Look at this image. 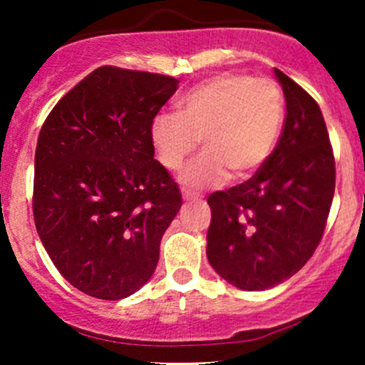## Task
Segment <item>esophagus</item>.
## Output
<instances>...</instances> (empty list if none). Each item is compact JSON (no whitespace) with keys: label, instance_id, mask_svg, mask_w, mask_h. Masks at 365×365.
<instances>
[{"label":"esophagus","instance_id":"34e87169","mask_svg":"<svg viewBox=\"0 0 365 365\" xmlns=\"http://www.w3.org/2000/svg\"><path fill=\"white\" fill-rule=\"evenodd\" d=\"M182 196H183V200H185V201H197V200H200V196H197L196 192H190V190H183Z\"/></svg>","mask_w":365,"mask_h":365}]
</instances>
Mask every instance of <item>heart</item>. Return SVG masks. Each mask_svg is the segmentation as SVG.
Listing matches in <instances>:
<instances>
[{
	"label": "heart",
	"mask_w": 365,
	"mask_h": 365,
	"mask_svg": "<svg viewBox=\"0 0 365 365\" xmlns=\"http://www.w3.org/2000/svg\"><path fill=\"white\" fill-rule=\"evenodd\" d=\"M284 123V95L268 79L244 73L212 77L183 95L180 114L153 118L150 138L165 169L182 168L200 139L206 152L187 165V187L220 185L230 176L247 178L274 152Z\"/></svg>",
	"instance_id": "b5f03b06"
}]
</instances>
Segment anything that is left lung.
Masks as SVG:
<instances>
[{
  "label": "left lung",
  "instance_id": "1",
  "mask_svg": "<svg viewBox=\"0 0 365 365\" xmlns=\"http://www.w3.org/2000/svg\"><path fill=\"white\" fill-rule=\"evenodd\" d=\"M286 98L277 146L247 182L210 194L206 256L237 288L263 292L295 275L327 226L336 162L314 98L274 68Z\"/></svg>",
  "mask_w": 365,
  "mask_h": 365
}]
</instances>
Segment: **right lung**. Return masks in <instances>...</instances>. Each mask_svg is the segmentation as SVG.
Here are the masks:
<instances>
[{"instance_id":"add662e5","label":"right lung","mask_w":365,"mask_h":365,"mask_svg":"<svg viewBox=\"0 0 365 365\" xmlns=\"http://www.w3.org/2000/svg\"><path fill=\"white\" fill-rule=\"evenodd\" d=\"M178 79L101 67L54 106L35 152L33 215L54 267L79 292L121 300L150 281L182 206L153 159V118Z\"/></svg>"}]
</instances>
